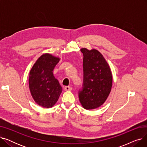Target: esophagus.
Listing matches in <instances>:
<instances>
[{
  "label": "esophagus",
  "instance_id": "1",
  "mask_svg": "<svg viewBox=\"0 0 147 147\" xmlns=\"http://www.w3.org/2000/svg\"><path fill=\"white\" fill-rule=\"evenodd\" d=\"M64 90H66V91L71 90H72V87H71V86H65L64 87Z\"/></svg>",
  "mask_w": 147,
  "mask_h": 147
}]
</instances>
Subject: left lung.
I'll list each match as a JSON object with an SVG mask.
<instances>
[{
    "mask_svg": "<svg viewBox=\"0 0 147 147\" xmlns=\"http://www.w3.org/2000/svg\"><path fill=\"white\" fill-rule=\"evenodd\" d=\"M83 54V81L79 90V101L84 109L92 110L102 105L112 86V74L102 54L96 49H81Z\"/></svg>",
    "mask_w": 147,
    "mask_h": 147,
    "instance_id": "obj_1",
    "label": "left lung"
}]
</instances>
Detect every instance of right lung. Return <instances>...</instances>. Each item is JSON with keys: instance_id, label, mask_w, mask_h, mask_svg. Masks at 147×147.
<instances>
[{"instance_id": "right-lung-1", "label": "right lung", "mask_w": 147, "mask_h": 147, "mask_svg": "<svg viewBox=\"0 0 147 147\" xmlns=\"http://www.w3.org/2000/svg\"><path fill=\"white\" fill-rule=\"evenodd\" d=\"M59 59L46 53L38 58L30 72L29 88L35 102L43 108H51L57 102L63 88L53 71Z\"/></svg>"}]
</instances>
